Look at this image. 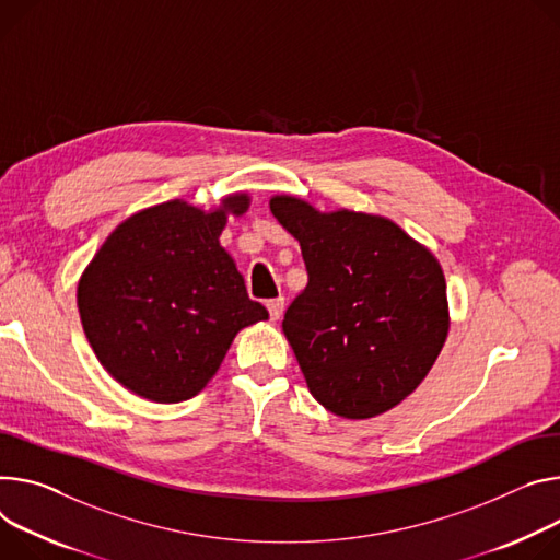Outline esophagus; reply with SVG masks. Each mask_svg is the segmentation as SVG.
<instances>
[{
    "label": "esophagus",
    "mask_w": 560,
    "mask_h": 560,
    "mask_svg": "<svg viewBox=\"0 0 560 560\" xmlns=\"http://www.w3.org/2000/svg\"><path fill=\"white\" fill-rule=\"evenodd\" d=\"M268 313H270V319L272 322H277V319H281V315H283V306H285V299L283 296H277V299H270L268 303Z\"/></svg>",
    "instance_id": "obj_1"
}]
</instances>
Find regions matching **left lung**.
<instances>
[{"mask_svg": "<svg viewBox=\"0 0 560 560\" xmlns=\"http://www.w3.org/2000/svg\"><path fill=\"white\" fill-rule=\"evenodd\" d=\"M270 210L308 270L283 332L313 397L348 420L393 409L427 377L448 332L438 259L384 217L324 214L294 196L270 198Z\"/></svg>", "mask_w": 560, "mask_h": 560, "instance_id": "obj_1", "label": "left lung"}]
</instances>
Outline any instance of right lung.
Segmentation results:
<instances>
[{
  "label": "right lung",
  "instance_id": "1",
  "mask_svg": "<svg viewBox=\"0 0 560 560\" xmlns=\"http://www.w3.org/2000/svg\"><path fill=\"white\" fill-rule=\"evenodd\" d=\"M247 206V194L212 212L161 202L122 221L95 252L78 283L82 328L100 364L131 393L161 404L194 397L236 332L268 319L219 243L228 217Z\"/></svg>",
  "mask_w": 560,
  "mask_h": 560
}]
</instances>
